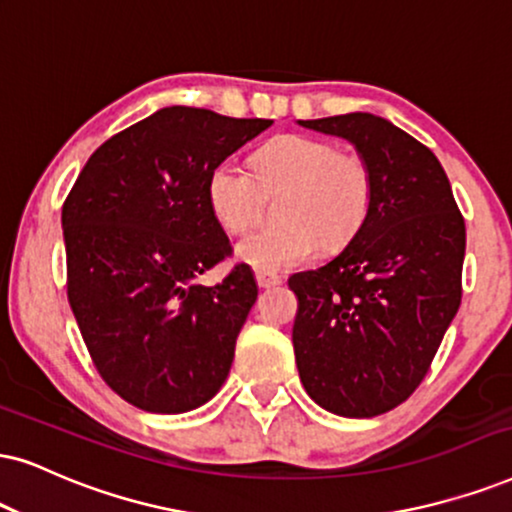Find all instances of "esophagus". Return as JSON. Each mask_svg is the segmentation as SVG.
I'll return each instance as SVG.
<instances>
[{"label": "esophagus", "instance_id": "1", "mask_svg": "<svg viewBox=\"0 0 512 512\" xmlns=\"http://www.w3.org/2000/svg\"><path fill=\"white\" fill-rule=\"evenodd\" d=\"M255 278H257V286H260V288H274V286H278V283H281V276L274 274V271L257 269Z\"/></svg>", "mask_w": 512, "mask_h": 512}]
</instances>
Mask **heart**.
<instances>
[{
    "instance_id": "obj_1",
    "label": "heart",
    "mask_w": 512,
    "mask_h": 512,
    "mask_svg": "<svg viewBox=\"0 0 512 512\" xmlns=\"http://www.w3.org/2000/svg\"><path fill=\"white\" fill-rule=\"evenodd\" d=\"M278 224L264 226L236 245L238 260L262 271L293 269L316 255L338 250L364 226L373 203V174L359 153L333 141L283 134L252 158V172L222 160L208 174V203L229 234H243L262 212V191L283 189Z\"/></svg>"
}]
</instances>
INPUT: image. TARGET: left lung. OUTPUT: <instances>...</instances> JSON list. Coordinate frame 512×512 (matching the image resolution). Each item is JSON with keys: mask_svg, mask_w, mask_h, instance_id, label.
Here are the masks:
<instances>
[{"mask_svg": "<svg viewBox=\"0 0 512 512\" xmlns=\"http://www.w3.org/2000/svg\"><path fill=\"white\" fill-rule=\"evenodd\" d=\"M300 125L357 146L373 203L335 260L288 278L295 364L323 409L373 418L416 392L461 307L465 222L435 153L404 129L371 113Z\"/></svg>", "mask_w": 512, "mask_h": 512, "instance_id": "8db88e82", "label": "left lung"}]
</instances>
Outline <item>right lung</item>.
Returning <instances> with one entry per match:
<instances>
[{
  "mask_svg": "<svg viewBox=\"0 0 512 512\" xmlns=\"http://www.w3.org/2000/svg\"><path fill=\"white\" fill-rule=\"evenodd\" d=\"M269 125L163 108L103 141L63 203L70 309L103 383L141 411L198 409L229 375L257 283L248 264L196 283L231 257L205 189Z\"/></svg>",
  "mask_w": 512,
  "mask_h": 512,
  "instance_id": "obj_1",
  "label": "right lung"
}]
</instances>
